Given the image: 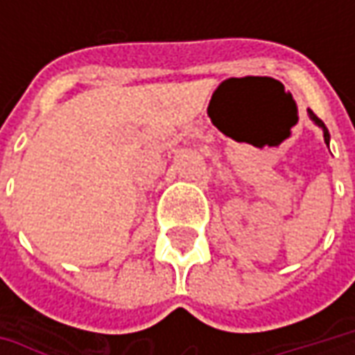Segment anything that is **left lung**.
I'll return each mask as SVG.
<instances>
[{
    "instance_id": "obj_1",
    "label": "left lung",
    "mask_w": 355,
    "mask_h": 355,
    "mask_svg": "<svg viewBox=\"0 0 355 355\" xmlns=\"http://www.w3.org/2000/svg\"><path fill=\"white\" fill-rule=\"evenodd\" d=\"M308 114H310V118H312V120H314V122H316V124H318V126H320V128L324 130V142H326V144L330 142V134H328V128L324 126V122H322L320 118L316 116V114H314L312 110H308Z\"/></svg>"
}]
</instances>
